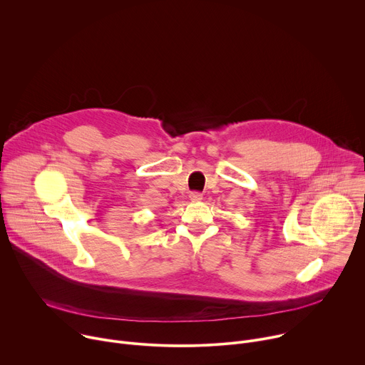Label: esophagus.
<instances>
[{
  "label": "esophagus",
  "mask_w": 365,
  "mask_h": 365,
  "mask_svg": "<svg viewBox=\"0 0 365 365\" xmlns=\"http://www.w3.org/2000/svg\"><path fill=\"white\" fill-rule=\"evenodd\" d=\"M189 199H190L192 202H200V200H202V193H199V192H192V193L189 195Z\"/></svg>",
  "instance_id": "1"
}]
</instances>
